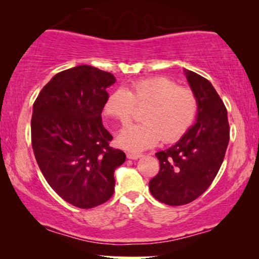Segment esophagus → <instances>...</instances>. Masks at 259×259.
<instances>
[{
  "mask_svg": "<svg viewBox=\"0 0 259 259\" xmlns=\"http://www.w3.org/2000/svg\"><path fill=\"white\" fill-rule=\"evenodd\" d=\"M126 156H128V159H131V160H137V159H139L140 156H142V154H140V153L129 152L128 154H126Z\"/></svg>",
  "mask_w": 259,
  "mask_h": 259,
  "instance_id": "obj_1",
  "label": "esophagus"
}]
</instances>
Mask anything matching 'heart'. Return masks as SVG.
I'll return each mask as SVG.
<instances>
[{"instance_id": "1", "label": "heart", "mask_w": 259, "mask_h": 259, "mask_svg": "<svg viewBox=\"0 0 259 259\" xmlns=\"http://www.w3.org/2000/svg\"><path fill=\"white\" fill-rule=\"evenodd\" d=\"M144 123L133 124L117 135V145L130 151L154 146L162 139L174 143L191 128L198 113V98L191 88L178 85L166 76H152L135 81L128 90L117 89L108 96L104 112L125 125L133 120L136 107H145Z\"/></svg>"}]
</instances>
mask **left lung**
Here are the masks:
<instances>
[{
    "instance_id": "8db88e82",
    "label": "left lung",
    "mask_w": 259,
    "mask_h": 259,
    "mask_svg": "<svg viewBox=\"0 0 259 259\" xmlns=\"http://www.w3.org/2000/svg\"><path fill=\"white\" fill-rule=\"evenodd\" d=\"M186 77L198 98V119L177 144L156 153L160 170L148 184L152 195L168 205L187 204L208 190L230 140L226 107L211 83L191 71Z\"/></svg>"
}]
</instances>
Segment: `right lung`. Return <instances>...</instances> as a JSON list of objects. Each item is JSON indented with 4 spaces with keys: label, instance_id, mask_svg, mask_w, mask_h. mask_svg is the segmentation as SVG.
<instances>
[{
    "label": "right lung",
    "instance_id": "obj_1",
    "mask_svg": "<svg viewBox=\"0 0 259 259\" xmlns=\"http://www.w3.org/2000/svg\"><path fill=\"white\" fill-rule=\"evenodd\" d=\"M113 74L88 65L63 71L43 87L30 121L35 159L61 199L81 209L111 199L114 170L125 161L109 146L102 112Z\"/></svg>",
    "mask_w": 259,
    "mask_h": 259
}]
</instances>
